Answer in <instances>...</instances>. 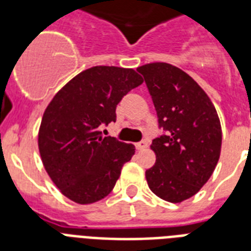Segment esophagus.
Instances as JSON below:
<instances>
[{
    "mask_svg": "<svg viewBox=\"0 0 251 251\" xmlns=\"http://www.w3.org/2000/svg\"><path fill=\"white\" fill-rule=\"evenodd\" d=\"M147 146H149V142L141 141L139 143H137V145H135V147H137V150H145V149H147Z\"/></svg>",
    "mask_w": 251,
    "mask_h": 251,
    "instance_id": "1",
    "label": "esophagus"
}]
</instances>
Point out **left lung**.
<instances>
[{
  "instance_id": "obj_1",
  "label": "left lung",
  "mask_w": 251,
  "mask_h": 251,
  "mask_svg": "<svg viewBox=\"0 0 251 251\" xmlns=\"http://www.w3.org/2000/svg\"><path fill=\"white\" fill-rule=\"evenodd\" d=\"M164 135L153 139L156 163L146 171L153 194L181 203L208 181L222 151V125L214 104L189 74L165 62L139 66Z\"/></svg>"
}]
</instances>
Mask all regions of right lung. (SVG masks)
I'll list each match as a JSON object with an SVG mask.
<instances>
[{
  "label": "right lung",
  "instance_id": "1",
  "mask_svg": "<svg viewBox=\"0 0 251 251\" xmlns=\"http://www.w3.org/2000/svg\"><path fill=\"white\" fill-rule=\"evenodd\" d=\"M143 83L133 69L94 66L79 73L49 102L37 143L45 171L73 202L90 204L113 190L121 169L135 147L99 126L116 121V106L129 91Z\"/></svg>",
  "mask_w": 251,
  "mask_h": 251
}]
</instances>
